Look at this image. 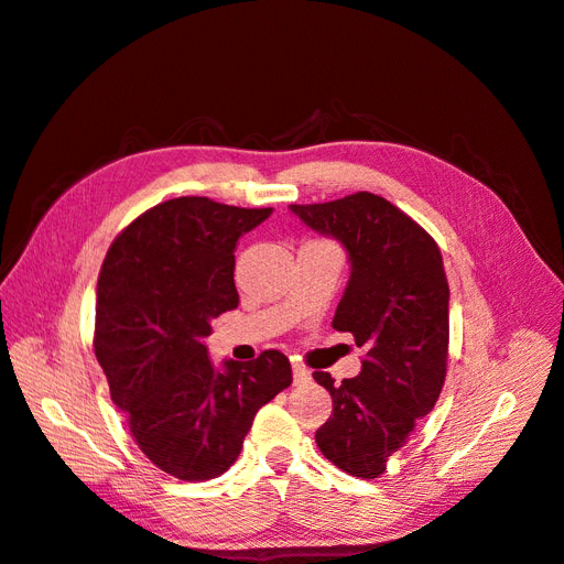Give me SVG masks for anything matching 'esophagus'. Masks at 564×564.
I'll list each match as a JSON object with an SVG mask.
<instances>
[{"instance_id":"34e87169","label":"esophagus","mask_w":564,"mask_h":564,"mask_svg":"<svg viewBox=\"0 0 564 564\" xmlns=\"http://www.w3.org/2000/svg\"><path fill=\"white\" fill-rule=\"evenodd\" d=\"M292 370H294V384H308L311 382V372L303 368V365L294 362Z\"/></svg>"}]
</instances>
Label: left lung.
Instances as JSON below:
<instances>
[{
  "instance_id": "obj_1",
  "label": "left lung",
  "mask_w": 564,
  "mask_h": 564,
  "mask_svg": "<svg viewBox=\"0 0 564 564\" xmlns=\"http://www.w3.org/2000/svg\"><path fill=\"white\" fill-rule=\"evenodd\" d=\"M289 210L346 249L351 275L332 327L351 332L365 348L358 377L334 384L329 372H313L332 395L317 448L348 475L375 479L444 387L451 299L444 261L415 220L370 192Z\"/></svg>"
}]
</instances>
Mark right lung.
Listing matches in <instances>:
<instances>
[{
	"label": "right lung",
	"instance_id": "add662e5",
	"mask_svg": "<svg viewBox=\"0 0 564 564\" xmlns=\"http://www.w3.org/2000/svg\"><path fill=\"white\" fill-rule=\"evenodd\" d=\"M270 213L180 196L142 213L104 258L95 354L137 446L177 479L223 475L258 408L292 384L280 351L216 368L204 344L210 319L239 303V237Z\"/></svg>",
	"mask_w": 564,
	"mask_h": 564
}]
</instances>
